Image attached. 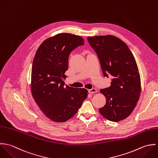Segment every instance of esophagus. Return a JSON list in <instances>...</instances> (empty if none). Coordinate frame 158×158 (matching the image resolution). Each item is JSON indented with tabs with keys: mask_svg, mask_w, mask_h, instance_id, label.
<instances>
[{
	"mask_svg": "<svg viewBox=\"0 0 158 158\" xmlns=\"http://www.w3.org/2000/svg\"><path fill=\"white\" fill-rule=\"evenodd\" d=\"M88 92H89V94H95V93H96V92H97V90H96V89H92L89 90H88Z\"/></svg>",
	"mask_w": 158,
	"mask_h": 158,
	"instance_id": "34e87169",
	"label": "esophagus"
}]
</instances>
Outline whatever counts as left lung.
Wrapping results in <instances>:
<instances>
[{
  "instance_id": "left-lung-1",
  "label": "left lung",
  "mask_w": 158,
  "mask_h": 158,
  "mask_svg": "<svg viewBox=\"0 0 158 158\" xmlns=\"http://www.w3.org/2000/svg\"><path fill=\"white\" fill-rule=\"evenodd\" d=\"M87 40L97 54L104 76L112 77L110 86L100 90L106 103L99 111L109 121L123 120L132 113L140 94L135 60L127 46L116 36H89Z\"/></svg>"
}]
</instances>
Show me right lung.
<instances>
[{
    "mask_svg": "<svg viewBox=\"0 0 158 158\" xmlns=\"http://www.w3.org/2000/svg\"><path fill=\"white\" fill-rule=\"evenodd\" d=\"M84 44L80 36L59 33L44 40L35 54L31 74L32 96L42 112L54 122L70 119L87 97L85 89L64 86L69 54Z\"/></svg>",
    "mask_w": 158,
    "mask_h": 158,
    "instance_id": "add662e5",
    "label": "right lung"
}]
</instances>
